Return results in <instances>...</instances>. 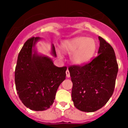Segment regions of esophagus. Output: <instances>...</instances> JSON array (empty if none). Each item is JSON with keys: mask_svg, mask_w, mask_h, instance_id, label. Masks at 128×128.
Here are the masks:
<instances>
[{"mask_svg": "<svg viewBox=\"0 0 128 128\" xmlns=\"http://www.w3.org/2000/svg\"><path fill=\"white\" fill-rule=\"evenodd\" d=\"M66 76H67L68 78H69V77H70V72H69V70H68V69H67V70H66Z\"/></svg>", "mask_w": 128, "mask_h": 128, "instance_id": "obj_1", "label": "esophagus"}]
</instances>
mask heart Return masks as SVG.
<instances>
[{"instance_id":"heart-1","label":"heart","mask_w":128,"mask_h":128,"mask_svg":"<svg viewBox=\"0 0 128 128\" xmlns=\"http://www.w3.org/2000/svg\"><path fill=\"white\" fill-rule=\"evenodd\" d=\"M64 52L70 54V60L76 65H82L91 60L97 49L94 38L81 36L64 41L62 45Z\"/></svg>"}]
</instances>
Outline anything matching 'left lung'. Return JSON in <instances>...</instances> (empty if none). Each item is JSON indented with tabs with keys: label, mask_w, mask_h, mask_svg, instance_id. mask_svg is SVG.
<instances>
[{
	"label": "left lung",
	"mask_w": 128,
	"mask_h": 128,
	"mask_svg": "<svg viewBox=\"0 0 128 128\" xmlns=\"http://www.w3.org/2000/svg\"><path fill=\"white\" fill-rule=\"evenodd\" d=\"M98 55L82 66H69L72 101L80 111L93 112L102 108L113 94L118 65L113 48L102 37H98Z\"/></svg>",
	"instance_id": "8db88e82"
}]
</instances>
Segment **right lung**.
I'll use <instances>...</instances> for the list:
<instances>
[{
	"mask_svg": "<svg viewBox=\"0 0 128 128\" xmlns=\"http://www.w3.org/2000/svg\"><path fill=\"white\" fill-rule=\"evenodd\" d=\"M40 39L32 37L26 41L19 52L14 72L19 98L26 107L34 111L46 110L52 105L67 69L66 66L57 67L50 58L32 50ZM52 53L56 56L54 45Z\"/></svg>",
	"mask_w": 128,
	"mask_h": 128,
	"instance_id": "add662e5",
	"label": "right lung"
}]
</instances>
